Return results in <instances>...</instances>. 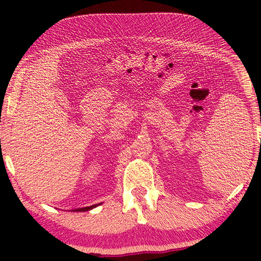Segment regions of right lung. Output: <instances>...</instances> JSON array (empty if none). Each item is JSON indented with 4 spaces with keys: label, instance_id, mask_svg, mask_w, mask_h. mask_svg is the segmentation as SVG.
Returning <instances> with one entry per match:
<instances>
[{
    "label": "right lung",
    "instance_id": "obj_1",
    "mask_svg": "<svg viewBox=\"0 0 261 261\" xmlns=\"http://www.w3.org/2000/svg\"><path fill=\"white\" fill-rule=\"evenodd\" d=\"M101 204H95V205H92V206H87V207H83V208H76V210H72V212H87V211H91L95 208L96 206H99Z\"/></svg>",
    "mask_w": 261,
    "mask_h": 261
}]
</instances>
